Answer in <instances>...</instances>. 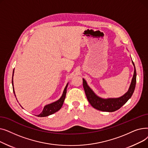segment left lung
<instances>
[{"instance_id":"1","label":"left lung","mask_w":148,"mask_h":148,"mask_svg":"<svg viewBox=\"0 0 148 148\" xmlns=\"http://www.w3.org/2000/svg\"><path fill=\"white\" fill-rule=\"evenodd\" d=\"M133 64L134 66L133 62ZM136 70L134 66L133 77L132 79L131 83L128 92L121 97L118 98L103 99L99 98L95 94V93L89 87L86 82L85 81L84 79H83V88L88 101L93 107L98 110L113 112L119 109L122 106L128 101V100L131 97L133 94L136 84Z\"/></svg>"}]
</instances>
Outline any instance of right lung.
Masks as SVG:
<instances>
[{
    "label": "right lung",
    "mask_w": 148,
    "mask_h": 148,
    "mask_svg": "<svg viewBox=\"0 0 148 148\" xmlns=\"http://www.w3.org/2000/svg\"><path fill=\"white\" fill-rule=\"evenodd\" d=\"M13 75H14V71H13L12 78V86H13ZM67 86H68V84L66 86L65 88L64 89L63 94H62V97H60V98L59 100H58L57 101L54 102L51 104L46 105L44 107L42 112L40 114L36 115V116H38V117H45V116H48L50 114H52L54 113H56L58 110H59L61 108L62 105H63L64 102V100H65V97H66V94ZM12 88H13L14 93L15 94L14 90V86L12 87Z\"/></svg>",
    "instance_id": "add662e5"
}]
</instances>
